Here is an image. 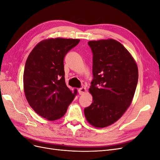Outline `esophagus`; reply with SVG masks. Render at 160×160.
<instances>
[{
	"label": "esophagus",
	"instance_id": "obj_1",
	"mask_svg": "<svg viewBox=\"0 0 160 160\" xmlns=\"http://www.w3.org/2000/svg\"><path fill=\"white\" fill-rule=\"evenodd\" d=\"M86 92V89L84 88H81L78 89V93L79 95H83Z\"/></svg>",
	"mask_w": 160,
	"mask_h": 160
}]
</instances>
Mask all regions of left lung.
I'll return each instance as SVG.
<instances>
[{"label":"left lung","mask_w":160,"mask_h":160,"mask_svg":"<svg viewBox=\"0 0 160 160\" xmlns=\"http://www.w3.org/2000/svg\"><path fill=\"white\" fill-rule=\"evenodd\" d=\"M93 76L89 89L93 103L85 108L88 122L105 128L122 117L132 103L138 81L136 62L129 51L114 39L91 41Z\"/></svg>","instance_id":"obj_1"}]
</instances>
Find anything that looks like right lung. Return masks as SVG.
<instances>
[{
  "label": "right lung",
  "mask_w": 160,
  "mask_h": 160,
  "mask_svg": "<svg viewBox=\"0 0 160 160\" xmlns=\"http://www.w3.org/2000/svg\"><path fill=\"white\" fill-rule=\"evenodd\" d=\"M79 39L49 38L35 47L28 55L23 74L25 97L32 109L49 121L63 116L77 94L67 87L64 58Z\"/></svg>",
  "instance_id": "1"
}]
</instances>
